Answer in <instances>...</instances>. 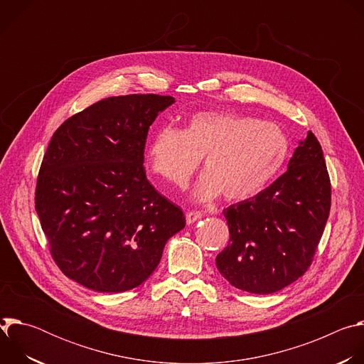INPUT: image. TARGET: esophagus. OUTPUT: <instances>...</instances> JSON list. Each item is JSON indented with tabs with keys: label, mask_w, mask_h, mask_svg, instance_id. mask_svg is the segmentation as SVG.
I'll return each instance as SVG.
<instances>
[{
	"label": "esophagus",
	"mask_w": 364,
	"mask_h": 364,
	"mask_svg": "<svg viewBox=\"0 0 364 364\" xmlns=\"http://www.w3.org/2000/svg\"><path fill=\"white\" fill-rule=\"evenodd\" d=\"M198 219H201V213H200V212L188 210V212L186 213V222H187V225H191V223L197 222Z\"/></svg>",
	"instance_id": "esophagus-1"
}]
</instances>
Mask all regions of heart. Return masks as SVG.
<instances>
[{"instance_id":"1","label":"heart","mask_w":364,"mask_h":364,"mask_svg":"<svg viewBox=\"0 0 364 364\" xmlns=\"http://www.w3.org/2000/svg\"><path fill=\"white\" fill-rule=\"evenodd\" d=\"M289 154L284 129L268 121L226 111L194 114L183 131L163 127L146 148L151 171L184 188L203 160L194 197L245 201L261 193L282 170Z\"/></svg>"}]
</instances>
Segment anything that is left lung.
I'll return each instance as SVG.
<instances>
[{
	"mask_svg": "<svg viewBox=\"0 0 364 364\" xmlns=\"http://www.w3.org/2000/svg\"><path fill=\"white\" fill-rule=\"evenodd\" d=\"M330 207L331 183L323 149L308 131L281 177L223 210L230 240L216 257L219 272L252 294L288 287L313 264Z\"/></svg>",
	"mask_w": 364,
	"mask_h": 364,
	"instance_id": "left-lung-1",
	"label": "left lung"
}]
</instances>
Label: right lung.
Wrapping results in <instances>:
<instances>
[{"instance_id":"right-lung-1","label":"right lung","mask_w":364,"mask_h":364,"mask_svg":"<svg viewBox=\"0 0 364 364\" xmlns=\"http://www.w3.org/2000/svg\"><path fill=\"white\" fill-rule=\"evenodd\" d=\"M171 103L174 97L154 93L111 96L51 136L36 212L55 264L89 289L136 288L186 226L183 210L151 186L144 168L148 129Z\"/></svg>"}]
</instances>
